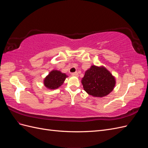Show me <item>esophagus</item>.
I'll return each instance as SVG.
<instances>
[{
    "label": "esophagus",
    "mask_w": 148,
    "mask_h": 148,
    "mask_svg": "<svg viewBox=\"0 0 148 148\" xmlns=\"http://www.w3.org/2000/svg\"><path fill=\"white\" fill-rule=\"evenodd\" d=\"M71 75L74 76V77H78V72H75V73H71Z\"/></svg>",
    "instance_id": "1"
}]
</instances>
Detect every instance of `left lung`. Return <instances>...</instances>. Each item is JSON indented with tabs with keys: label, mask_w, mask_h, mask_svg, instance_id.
I'll return each instance as SVG.
<instances>
[{
	"label": "left lung",
	"mask_w": 148,
	"mask_h": 148,
	"mask_svg": "<svg viewBox=\"0 0 148 148\" xmlns=\"http://www.w3.org/2000/svg\"><path fill=\"white\" fill-rule=\"evenodd\" d=\"M81 82L84 90L88 95L102 97L114 90L116 80L114 76L105 66L92 65L85 71Z\"/></svg>",
	"instance_id": "8db88e82"
}]
</instances>
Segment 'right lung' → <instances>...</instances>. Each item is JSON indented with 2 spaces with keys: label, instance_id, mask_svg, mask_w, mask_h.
Instances as JSON below:
<instances>
[{
  "label": "right lung",
  "instance_id": "1",
  "mask_svg": "<svg viewBox=\"0 0 148 148\" xmlns=\"http://www.w3.org/2000/svg\"><path fill=\"white\" fill-rule=\"evenodd\" d=\"M68 77L65 73L59 70H52L44 79V84L49 89H56L61 86Z\"/></svg>",
  "mask_w": 148,
  "mask_h": 148
}]
</instances>
